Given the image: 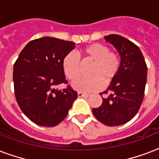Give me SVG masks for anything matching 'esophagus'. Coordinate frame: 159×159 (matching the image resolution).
<instances>
[{
    "mask_svg": "<svg viewBox=\"0 0 159 159\" xmlns=\"http://www.w3.org/2000/svg\"><path fill=\"white\" fill-rule=\"evenodd\" d=\"M77 96H78V97H88L91 96V94H89V93H83V92H77Z\"/></svg>",
    "mask_w": 159,
    "mask_h": 159,
    "instance_id": "obj_1",
    "label": "esophagus"
}]
</instances>
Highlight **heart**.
Instances as JSON below:
<instances>
[{
	"label": "heart",
	"mask_w": 159,
	"mask_h": 159,
	"mask_svg": "<svg viewBox=\"0 0 159 159\" xmlns=\"http://www.w3.org/2000/svg\"><path fill=\"white\" fill-rule=\"evenodd\" d=\"M79 56L83 62H92L90 67L89 77L80 78L72 84L80 92H94L105 85L110 84L116 77L120 69V59L116 53L111 52L107 46L95 43L82 48ZM62 67L65 76L69 80L77 79L80 75V62L77 55L67 53L62 59Z\"/></svg>",
	"instance_id": "b5f03b06"
}]
</instances>
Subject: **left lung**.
Segmentation results:
<instances>
[{"label": "left lung", "instance_id": "8db88e82", "mask_svg": "<svg viewBox=\"0 0 159 159\" xmlns=\"http://www.w3.org/2000/svg\"><path fill=\"white\" fill-rule=\"evenodd\" d=\"M120 56L116 77L106 91L102 106L92 109L95 117L108 126H118L129 121L140 108L147 81V65L138 46L118 34L105 36Z\"/></svg>", "mask_w": 159, "mask_h": 159}]
</instances>
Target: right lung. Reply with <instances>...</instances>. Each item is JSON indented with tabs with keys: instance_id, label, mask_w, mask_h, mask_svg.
<instances>
[{
	"instance_id": "1",
	"label": "right lung",
	"mask_w": 159,
	"mask_h": 159,
	"mask_svg": "<svg viewBox=\"0 0 159 159\" xmlns=\"http://www.w3.org/2000/svg\"><path fill=\"white\" fill-rule=\"evenodd\" d=\"M75 44L53 37L37 39L26 44L14 64L17 103L22 112L38 125H58L77 99V92L72 87L55 88L61 83H67L62 62L74 49Z\"/></svg>"
}]
</instances>
